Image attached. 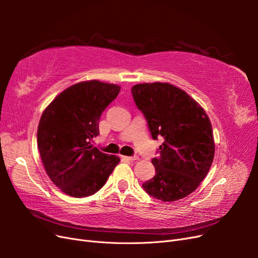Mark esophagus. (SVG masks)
Returning a JSON list of instances; mask_svg holds the SVG:
<instances>
[{
    "instance_id": "esophagus-1",
    "label": "esophagus",
    "mask_w": 258,
    "mask_h": 258,
    "mask_svg": "<svg viewBox=\"0 0 258 258\" xmlns=\"http://www.w3.org/2000/svg\"><path fill=\"white\" fill-rule=\"evenodd\" d=\"M126 160H129V161H135V160H138L139 158L137 157V156H128V157H123Z\"/></svg>"
}]
</instances>
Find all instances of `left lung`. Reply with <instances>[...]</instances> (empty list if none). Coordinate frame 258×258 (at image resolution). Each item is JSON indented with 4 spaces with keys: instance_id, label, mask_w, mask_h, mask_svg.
<instances>
[{
    "instance_id": "obj_1",
    "label": "left lung",
    "mask_w": 258,
    "mask_h": 258,
    "mask_svg": "<svg viewBox=\"0 0 258 258\" xmlns=\"http://www.w3.org/2000/svg\"><path fill=\"white\" fill-rule=\"evenodd\" d=\"M131 93L152 138H163L159 156L152 160L156 174L143 183V189L165 202L188 196L204 181L214 158L208 115L184 90L167 83L135 85Z\"/></svg>"
}]
</instances>
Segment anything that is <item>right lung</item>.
Instances as JSON below:
<instances>
[{
  "label": "right lung",
  "mask_w": 258,
  "mask_h": 258,
  "mask_svg": "<svg viewBox=\"0 0 258 258\" xmlns=\"http://www.w3.org/2000/svg\"><path fill=\"white\" fill-rule=\"evenodd\" d=\"M120 87L90 81L69 87L46 107L37 128V146L49 178L69 196L95 194L119 162V157L90 145L99 135L103 111Z\"/></svg>",
  "instance_id": "add662e5"
}]
</instances>
